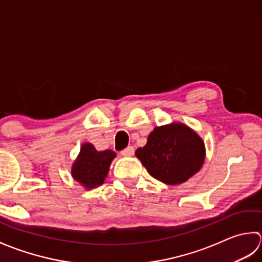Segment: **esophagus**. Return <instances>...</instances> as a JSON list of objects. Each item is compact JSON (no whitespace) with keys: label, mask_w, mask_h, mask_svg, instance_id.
I'll list each match as a JSON object with an SVG mask.
<instances>
[{"label":"esophagus","mask_w":262,"mask_h":262,"mask_svg":"<svg viewBox=\"0 0 262 262\" xmlns=\"http://www.w3.org/2000/svg\"><path fill=\"white\" fill-rule=\"evenodd\" d=\"M133 154H135V148H133L132 146L126 147L123 149V150H121V155L124 157H131V156H133Z\"/></svg>","instance_id":"1"}]
</instances>
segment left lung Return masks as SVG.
<instances>
[{"mask_svg": "<svg viewBox=\"0 0 262 262\" xmlns=\"http://www.w3.org/2000/svg\"><path fill=\"white\" fill-rule=\"evenodd\" d=\"M136 157L154 179L168 185L184 183L201 169L206 158L202 138L181 122L156 126Z\"/></svg>", "mask_w": 262, "mask_h": 262, "instance_id": "8db88e82", "label": "left lung"}]
</instances>
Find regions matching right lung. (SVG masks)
<instances>
[{
	"label": "right lung",
	"instance_id": "1",
	"mask_svg": "<svg viewBox=\"0 0 262 262\" xmlns=\"http://www.w3.org/2000/svg\"><path fill=\"white\" fill-rule=\"evenodd\" d=\"M115 157L114 151H98L92 143H82L71 167L73 180L87 190L97 188L105 182L111 164Z\"/></svg>",
	"mask_w": 262,
	"mask_h": 262
}]
</instances>
